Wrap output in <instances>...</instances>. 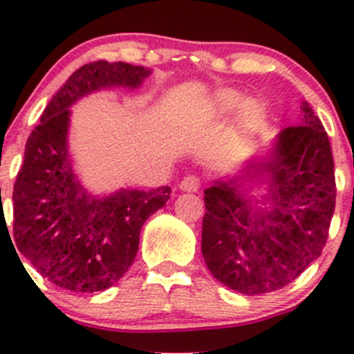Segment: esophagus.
I'll use <instances>...</instances> for the list:
<instances>
[{
	"mask_svg": "<svg viewBox=\"0 0 354 354\" xmlns=\"http://www.w3.org/2000/svg\"><path fill=\"white\" fill-rule=\"evenodd\" d=\"M200 188V180L197 176H185L180 183V190L183 192H197Z\"/></svg>",
	"mask_w": 354,
	"mask_h": 354,
	"instance_id": "1",
	"label": "esophagus"
}]
</instances>
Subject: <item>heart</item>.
I'll use <instances>...</instances> for the list:
<instances>
[{"mask_svg": "<svg viewBox=\"0 0 354 354\" xmlns=\"http://www.w3.org/2000/svg\"><path fill=\"white\" fill-rule=\"evenodd\" d=\"M214 109L223 116H231L241 109L240 121L243 124H253L262 116V106L257 101H245V95L234 88H221L212 97Z\"/></svg>", "mask_w": 354, "mask_h": 354, "instance_id": "heart-1", "label": "heart"}]
</instances>
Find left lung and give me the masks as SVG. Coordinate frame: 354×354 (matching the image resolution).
Wrapping results in <instances>:
<instances>
[{"label":"left lung","mask_w":354,"mask_h":354,"mask_svg":"<svg viewBox=\"0 0 354 354\" xmlns=\"http://www.w3.org/2000/svg\"><path fill=\"white\" fill-rule=\"evenodd\" d=\"M253 186L266 194L253 198ZM203 194L202 255L212 276L246 296L292 283L322 253L335 207L329 137L308 102L269 154Z\"/></svg>","instance_id":"8db88e82"}]
</instances>
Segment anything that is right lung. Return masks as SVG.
I'll return each mask as SVG.
<instances>
[{
	"mask_svg": "<svg viewBox=\"0 0 354 354\" xmlns=\"http://www.w3.org/2000/svg\"><path fill=\"white\" fill-rule=\"evenodd\" d=\"M151 73L102 59L78 68L53 95L25 144L13 188V236L19 252L56 286L95 292L118 283L137 257L144 223L169 200V187L88 194L68 152L75 102L102 88L135 91Z\"/></svg>",
	"mask_w": 354,
	"mask_h": 354,
	"instance_id": "obj_1",
	"label": "right lung"
}]
</instances>
